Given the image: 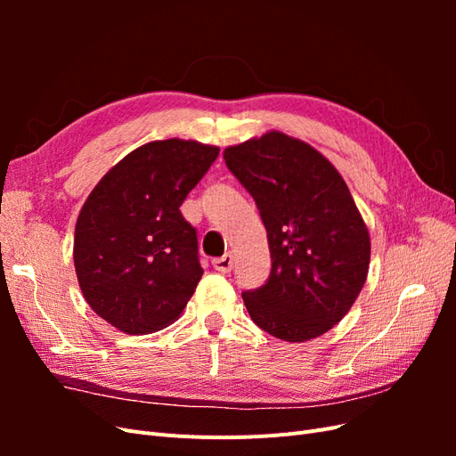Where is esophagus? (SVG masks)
<instances>
[{
  "label": "esophagus",
  "mask_w": 456,
  "mask_h": 456,
  "mask_svg": "<svg viewBox=\"0 0 456 456\" xmlns=\"http://www.w3.org/2000/svg\"><path fill=\"white\" fill-rule=\"evenodd\" d=\"M213 268L220 273H228L232 268H233V255L232 253H226L224 256L220 258H215L213 260Z\"/></svg>",
  "instance_id": "1"
}]
</instances>
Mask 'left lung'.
I'll use <instances>...</instances> for the list:
<instances>
[{
    "instance_id": "1",
    "label": "left lung",
    "mask_w": 456,
    "mask_h": 456,
    "mask_svg": "<svg viewBox=\"0 0 456 456\" xmlns=\"http://www.w3.org/2000/svg\"><path fill=\"white\" fill-rule=\"evenodd\" d=\"M268 233V281L245 291L251 320L275 338L322 337L346 315L367 280L370 238L340 173L314 146L268 131L224 150Z\"/></svg>"
}]
</instances>
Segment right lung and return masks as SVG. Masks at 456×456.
Returning <instances> with one entry per match:
<instances>
[{"instance_id":"right-lung-1","label":"right lung","mask_w":456,"mask_h":456,"mask_svg":"<svg viewBox=\"0 0 456 456\" xmlns=\"http://www.w3.org/2000/svg\"><path fill=\"white\" fill-rule=\"evenodd\" d=\"M220 148L167 139L118 161L81 207L74 266L87 305L127 335L181 317L203 275L196 228L181 205Z\"/></svg>"}]
</instances>
